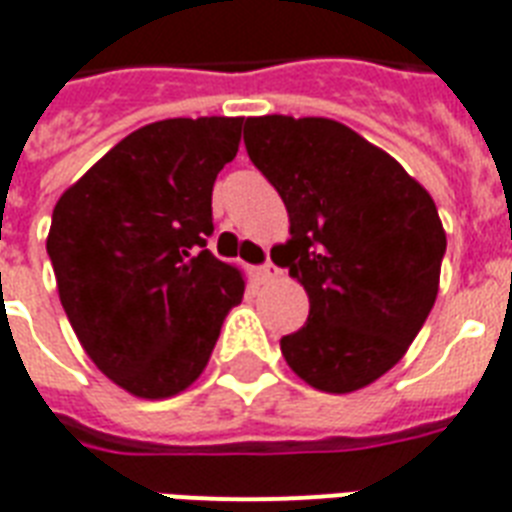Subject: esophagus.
I'll list each match as a JSON object with an SVG mask.
<instances>
[{
    "mask_svg": "<svg viewBox=\"0 0 512 512\" xmlns=\"http://www.w3.org/2000/svg\"><path fill=\"white\" fill-rule=\"evenodd\" d=\"M256 275H259L261 280H275V277L280 275V269H277L272 261H267V264H261V267L256 269Z\"/></svg>",
    "mask_w": 512,
    "mask_h": 512,
    "instance_id": "34e87169",
    "label": "esophagus"
}]
</instances>
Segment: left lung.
<instances>
[{
	"instance_id": "8db88e82",
	"label": "left lung",
	"mask_w": 512,
	"mask_h": 512,
	"mask_svg": "<svg viewBox=\"0 0 512 512\" xmlns=\"http://www.w3.org/2000/svg\"><path fill=\"white\" fill-rule=\"evenodd\" d=\"M245 149L283 197L291 240L272 248L310 296L280 339L285 363L323 392L387 374L433 310L446 232L433 197L387 152L326 117H248Z\"/></svg>"
}]
</instances>
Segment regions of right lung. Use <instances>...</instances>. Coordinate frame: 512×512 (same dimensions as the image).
Masks as SVG:
<instances>
[{
    "label": "right lung",
    "instance_id": "obj_1",
    "mask_svg": "<svg viewBox=\"0 0 512 512\" xmlns=\"http://www.w3.org/2000/svg\"><path fill=\"white\" fill-rule=\"evenodd\" d=\"M243 117L138 128L55 202L47 235L79 344L136 398H170L208 366L243 275L208 251L211 194Z\"/></svg>",
    "mask_w": 512,
    "mask_h": 512
}]
</instances>
